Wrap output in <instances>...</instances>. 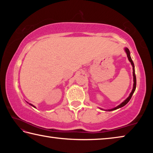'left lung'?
<instances>
[{"label":"left lung","instance_id":"8db88e82","mask_svg":"<svg viewBox=\"0 0 153 153\" xmlns=\"http://www.w3.org/2000/svg\"><path fill=\"white\" fill-rule=\"evenodd\" d=\"M125 51H126V53H127V56H128V58L129 59V61H130L131 65H132V67H133V76H134V87H133V90H132V91H131V92L130 93V94H129L128 98H127L126 100H124V101L122 103H121V104H120V105L117 106V107L113 108H112V109L108 110L109 111H113V110H116V109H117V108H121V107H123V106H125L127 104V103H128L129 101V100L131 99V97H132V95L134 94V91H135L136 88V74H135V69H134V64L133 63V61L131 60V56H130V53H129V49L128 48H125Z\"/></svg>","mask_w":153,"mask_h":153}]
</instances>
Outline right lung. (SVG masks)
Wrapping results in <instances>:
<instances>
[{"label": "right lung", "mask_w": 153, "mask_h": 153, "mask_svg": "<svg viewBox=\"0 0 153 153\" xmlns=\"http://www.w3.org/2000/svg\"><path fill=\"white\" fill-rule=\"evenodd\" d=\"M30 105H32V107H34V106H33V105H32V104H30Z\"/></svg>", "instance_id": "1"}]
</instances>
